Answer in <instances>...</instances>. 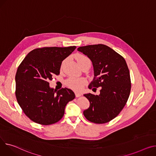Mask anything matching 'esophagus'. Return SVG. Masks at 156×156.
I'll return each instance as SVG.
<instances>
[{
  "label": "esophagus",
  "instance_id": "esophagus-1",
  "mask_svg": "<svg viewBox=\"0 0 156 156\" xmlns=\"http://www.w3.org/2000/svg\"><path fill=\"white\" fill-rule=\"evenodd\" d=\"M81 95V94L80 93H78V92H75V96L76 97H80Z\"/></svg>",
  "mask_w": 156,
  "mask_h": 156
}]
</instances>
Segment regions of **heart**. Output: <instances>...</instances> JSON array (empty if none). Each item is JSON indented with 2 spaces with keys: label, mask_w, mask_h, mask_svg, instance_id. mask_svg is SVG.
Masks as SVG:
<instances>
[{
  "label": "heart",
  "mask_w": 156,
  "mask_h": 156,
  "mask_svg": "<svg viewBox=\"0 0 156 156\" xmlns=\"http://www.w3.org/2000/svg\"><path fill=\"white\" fill-rule=\"evenodd\" d=\"M76 59L78 63L85 60H89V59L82 55H78L76 56ZM66 85L70 88L76 91H81L86 84V80L84 78H70L66 81Z\"/></svg>",
  "instance_id": "b5f03b06"
}]
</instances>
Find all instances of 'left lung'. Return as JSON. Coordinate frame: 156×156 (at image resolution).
I'll list each match as a JSON object with an SVG mask.
<instances>
[{
  "label": "left lung",
  "instance_id": "1",
  "mask_svg": "<svg viewBox=\"0 0 156 156\" xmlns=\"http://www.w3.org/2000/svg\"><path fill=\"white\" fill-rule=\"evenodd\" d=\"M77 50L91 61L94 77L89 89L101 87L97 95L86 93L90 107L83 111L87 120L95 123H105L116 117L126 105L131 83L126 61L122 56L104 44L81 46Z\"/></svg>",
  "mask_w": 156,
  "mask_h": 156
}]
</instances>
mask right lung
I'll use <instances>...</instances> for the list:
<instances>
[{"label":"right lung","instance_id":"right-lung-1","mask_svg":"<svg viewBox=\"0 0 156 156\" xmlns=\"http://www.w3.org/2000/svg\"><path fill=\"white\" fill-rule=\"evenodd\" d=\"M46 47L35 49L27 55L16 75V96L19 105L33 122L51 125L63 117L67 103L75 98L68 88L56 91L49 81L59 75L65 58L76 49Z\"/></svg>","mask_w":156,"mask_h":156}]
</instances>
